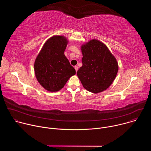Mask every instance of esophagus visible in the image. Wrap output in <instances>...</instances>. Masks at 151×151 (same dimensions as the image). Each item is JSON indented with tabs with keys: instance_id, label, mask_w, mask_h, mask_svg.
I'll use <instances>...</instances> for the list:
<instances>
[{
	"instance_id": "esophagus-1",
	"label": "esophagus",
	"mask_w": 151,
	"mask_h": 151,
	"mask_svg": "<svg viewBox=\"0 0 151 151\" xmlns=\"http://www.w3.org/2000/svg\"><path fill=\"white\" fill-rule=\"evenodd\" d=\"M74 68H75V69L76 72H77V71H78V66H75V67H74Z\"/></svg>"
}]
</instances>
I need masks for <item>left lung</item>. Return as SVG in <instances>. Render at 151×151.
Instances as JSON below:
<instances>
[{
  "mask_svg": "<svg viewBox=\"0 0 151 151\" xmlns=\"http://www.w3.org/2000/svg\"><path fill=\"white\" fill-rule=\"evenodd\" d=\"M82 66L77 75L83 87L90 92L99 93L112 84L118 73V64L105 44L92 39L81 46Z\"/></svg>",
  "mask_w": 151,
  "mask_h": 151,
  "instance_id": "left-lung-1",
  "label": "left lung"
}]
</instances>
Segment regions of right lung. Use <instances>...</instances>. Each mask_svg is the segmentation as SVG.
Wrapping results in <instances>:
<instances>
[{"mask_svg": "<svg viewBox=\"0 0 151 151\" xmlns=\"http://www.w3.org/2000/svg\"><path fill=\"white\" fill-rule=\"evenodd\" d=\"M68 43L63 36L48 39L37 55L34 64L39 83L51 92L60 90L76 71L64 55Z\"/></svg>", "mask_w": 151, "mask_h": 151, "instance_id": "obj_1", "label": "right lung"}]
</instances>
